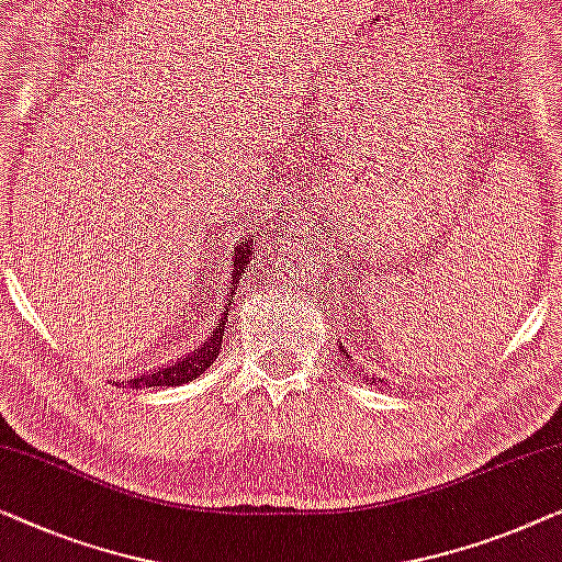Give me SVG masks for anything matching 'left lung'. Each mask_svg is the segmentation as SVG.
<instances>
[{"label":"left lung","mask_w":562,"mask_h":562,"mask_svg":"<svg viewBox=\"0 0 562 562\" xmlns=\"http://www.w3.org/2000/svg\"><path fill=\"white\" fill-rule=\"evenodd\" d=\"M340 348H342V346H340ZM342 353H346V350H342ZM346 356H348V353H346ZM375 381H381V383H383V379H381V375H375V379H373V383H375Z\"/></svg>","instance_id":"obj_1"}]
</instances>
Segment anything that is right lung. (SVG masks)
I'll return each mask as SVG.
<instances>
[{"mask_svg": "<svg viewBox=\"0 0 562 562\" xmlns=\"http://www.w3.org/2000/svg\"><path fill=\"white\" fill-rule=\"evenodd\" d=\"M249 255H252V247H249V237L245 234V239L234 247V267H232V282H229V292L224 295V303H214V315H201L209 321V330L204 335V342L199 348L191 350L189 356L179 358V361H171L156 371H146L131 379L128 386L131 389H150V386H179V383H187L191 379H196L206 371L209 366L216 361L220 356L222 340H224V328H227V317H229V305H232V295L234 288L239 284V278L245 274V267L249 262Z\"/></svg>", "mask_w": 562, "mask_h": 562, "instance_id": "obj_1", "label": "right lung"}]
</instances>
